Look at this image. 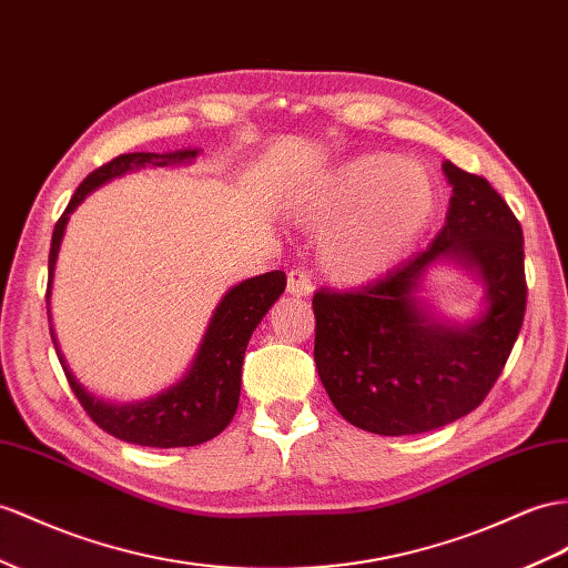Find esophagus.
Masks as SVG:
<instances>
[{"mask_svg": "<svg viewBox=\"0 0 568 568\" xmlns=\"http://www.w3.org/2000/svg\"><path fill=\"white\" fill-rule=\"evenodd\" d=\"M312 278L304 271L293 268L287 273V293L293 297H310L312 295Z\"/></svg>", "mask_w": 568, "mask_h": 568, "instance_id": "34e87169", "label": "esophagus"}]
</instances>
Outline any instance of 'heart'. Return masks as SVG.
<instances>
[{
  "instance_id": "b5f03b06",
  "label": "heart",
  "mask_w": 568,
  "mask_h": 568,
  "mask_svg": "<svg viewBox=\"0 0 568 568\" xmlns=\"http://www.w3.org/2000/svg\"><path fill=\"white\" fill-rule=\"evenodd\" d=\"M439 206L427 168L394 153H362L338 165L304 201L302 217L328 227L318 261L331 281L382 278L423 237Z\"/></svg>"
}]
</instances>
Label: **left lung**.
Here are the masks:
<instances>
[{"mask_svg":"<svg viewBox=\"0 0 568 568\" xmlns=\"http://www.w3.org/2000/svg\"><path fill=\"white\" fill-rule=\"evenodd\" d=\"M446 223L425 252L357 290H316L314 362L347 423L384 436L423 434L473 413L514 351L526 314L523 230L485 178L442 165ZM450 257L478 273L488 307L458 327L436 323L416 297L424 271Z\"/></svg>","mask_w":568,"mask_h":568,"instance_id":"obj_1","label":"left lung"}]
</instances>
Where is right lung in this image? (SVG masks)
<instances>
[{"label": "right lung", "instance_id": "right-lung-1", "mask_svg": "<svg viewBox=\"0 0 568 568\" xmlns=\"http://www.w3.org/2000/svg\"><path fill=\"white\" fill-rule=\"evenodd\" d=\"M199 151H172V153H124L112 158L103 168L93 170L85 178L79 189L71 196L69 206L64 209L62 217L57 221L50 244V281H48V300L52 290V275L57 254H60V244L64 237V230L69 223V213L74 211L79 203L89 196L93 189L105 184L124 172H132L139 168H168V165H182L192 163ZM285 290V273L271 271L256 278L242 281L240 285L230 287L225 297L217 304L203 341L196 351L192 367L182 376V379L165 388L163 394L153 398H145L139 403H124L114 405L95 398L89 394L67 367V359L57 345L54 331L50 324L52 343L57 347V357H60L64 374L69 379L71 390L89 413L93 423L105 429L108 434L118 436L122 442L139 444V446H155V448H178V446H196L213 439L221 434L230 419L235 417L237 403H240V388H242V362L246 343H250L254 328L266 316L271 304L283 295ZM50 316V307H48ZM52 318V316H50Z\"/></svg>", "mask_w": 568, "mask_h": 568}]
</instances>
